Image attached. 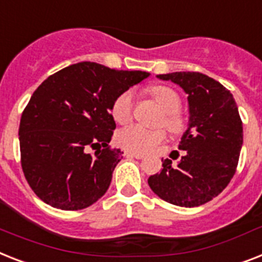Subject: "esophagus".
I'll use <instances>...</instances> for the list:
<instances>
[{
	"instance_id": "34e87169",
	"label": "esophagus",
	"mask_w": 262,
	"mask_h": 262,
	"mask_svg": "<svg viewBox=\"0 0 262 262\" xmlns=\"http://www.w3.org/2000/svg\"><path fill=\"white\" fill-rule=\"evenodd\" d=\"M125 156L126 157H135V159H142L144 157V155H141V153H135V152H125Z\"/></svg>"
}]
</instances>
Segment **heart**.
<instances>
[{
    "label": "heart",
    "mask_w": 262,
    "mask_h": 262,
    "mask_svg": "<svg viewBox=\"0 0 262 262\" xmlns=\"http://www.w3.org/2000/svg\"><path fill=\"white\" fill-rule=\"evenodd\" d=\"M152 97L159 102V105L164 109V122L168 130L172 133H179L184 127V120L180 116L179 109L182 106V99L173 89L168 86H153L149 90ZM135 107V93L126 90L121 93L113 101L112 116L118 124H127L133 116ZM165 140V130L163 127L148 129L141 125H132L117 133V145L135 153H145L153 149L157 144Z\"/></svg>",
    "instance_id": "b5f03b06"
}]
</instances>
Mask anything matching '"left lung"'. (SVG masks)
Listing matches in <instances>:
<instances>
[{
	"label": "left lung",
	"mask_w": 262,
	"mask_h": 262,
	"mask_svg": "<svg viewBox=\"0 0 262 262\" xmlns=\"http://www.w3.org/2000/svg\"><path fill=\"white\" fill-rule=\"evenodd\" d=\"M188 94L190 124L179 142L186 150L179 164L165 159L160 173L148 184L163 201L180 207H196L220 195L234 176L244 141L242 121L230 91L201 72L157 75Z\"/></svg>",
	"instance_id": "left-lung-1"
}]
</instances>
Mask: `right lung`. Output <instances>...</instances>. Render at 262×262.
Wrapping results in <instances>:
<instances>
[{
    "mask_svg": "<svg viewBox=\"0 0 262 262\" xmlns=\"http://www.w3.org/2000/svg\"><path fill=\"white\" fill-rule=\"evenodd\" d=\"M148 76L82 61L36 89L21 114L18 136L25 179L42 202L75 211L105 195L124 155L109 145L116 129L113 101Z\"/></svg>",
    "mask_w": 262,
    "mask_h": 262,
    "instance_id": "right-lung-1",
    "label": "right lung"
}]
</instances>
